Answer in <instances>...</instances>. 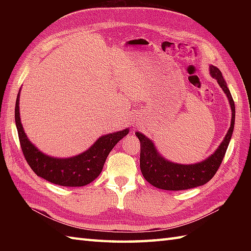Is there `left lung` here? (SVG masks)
<instances>
[{
	"mask_svg": "<svg viewBox=\"0 0 251 251\" xmlns=\"http://www.w3.org/2000/svg\"><path fill=\"white\" fill-rule=\"evenodd\" d=\"M209 69L210 75L217 79L230 102L232 110L230 128L214 154L205 161L191 165L167 161L157 152L155 146L149 138L139 131L135 132L140 141V169L142 176L155 188L167 191H181L205 184L214 177L226 155L235 123V104L221 71L215 66H210Z\"/></svg>",
	"mask_w": 251,
	"mask_h": 251,
	"instance_id": "left-lung-1",
	"label": "left lung"
}]
</instances>
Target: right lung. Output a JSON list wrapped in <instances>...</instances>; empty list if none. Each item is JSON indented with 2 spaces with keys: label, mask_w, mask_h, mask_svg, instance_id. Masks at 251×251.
<instances>
[{
  "label": "right lung",
  "mask_w": 251,
  "mask_h": 251,
  "mask_svg": "<svg viewBox=\"0 0 251 251\" xmlns=\"http://www.w3.org/2000/svg\"><path fill=\"white\" fill-rule=\"evenodd\" d=\"M19 95L20 89L16 99L15 122L21 150L31 169L39 177L54 184L62 186H83L92 182L100 175L105 159L112 149L129 132L128 128H126L113 132V134L101 136L87 151L76 156L69 158L49 156L42 153L34 145H32L25 135L20 122Z\"/></svg>",
  "instance_id": "add662e5"
}]
</instances>
